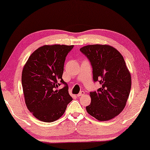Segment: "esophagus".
<instances>
[{
	"label": "esophagus",
	"instance_id": "1",
	"mask_svg": "<svg viewBox=\"0 0 150 150\" xmlns=\"http://www.w3.org/2000/svg\"><path fill=\"white\" fill-rule=\"evenodd\" d=\"M83 95H84V92L81 91L79 94H77V96H78V97H80V96H82Z\"/></svg>",
	"mask_w": 150,
	"mask_h": 150
}]
</instances>
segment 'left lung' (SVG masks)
Listing matches in <instances>:
<instances>
[{
  "instance_id": "left-lung-1",
  "label": "left lung",
  "mask_w": 150,
  "mask_h": 150,
  "mask_svg": "<svg viewBox=\"0 0 150 150\" xmlns=\"http://www.w3.org/2000/svg\"><path fill=\"white\" fill-rule=\"evenodd\" d=\"M93 68V80L102 85L90 92L87 112L98 121L110 120L123 110L129 95L131 78L123 57L107 45H89L80 48Z\"/></svg>"
}]
</instances>
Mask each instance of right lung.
<instances>
[{"instance_id": "obj_1", "label": "right lung", "mask_w": 150, "mask_h": 150, "mask_svg": "<svg viewBox=\"0 0 150 150\" xmlns=\"http://www.w3.org/2000/svg\"><path fill=\"white\" fill-rule=\"evenodd\" d=\"M74 45H43L31 56L22 72L25 104L34 117L43 122L55 121L72 100L67 83L62 79L66 57ZM61 84L62 89H55Z\"/></svg>"}]
</instances>
